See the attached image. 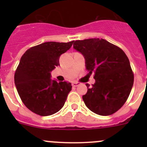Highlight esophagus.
Instances as JSON below:
<instances>
[{
	"mask_svg": "<svg viewBox=\"0 0 147 147\" xmlns=\"http://www.w3.org/2000/svg\"><path fill=\"white\" fill-rule=\"evenodd\" d=\"M72 87H78V86H79L80 84V82H72Z\"/></svg>",
	"mask_w": 147,
	"mask_h": 147,
	"instance_id": "34e87169",
	"label": "esophagus"
}]
</instances>
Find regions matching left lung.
I'll return each instance as SVG.
<instances>
[{
	"instance_id": "8db88e82",
	"label": "left lung",
	"mask_w": 147,
	"mask_h": 147,
	"mask_svg": "<svg viewBox=\"0 0 147 147\" xmlns=\"http://www.w3.org/2000/svg\"><path fill=\"white\" fill-rule=\"evenodd\" d=\"M73 47L85 59L86 68L94 72L95 83L82 96L89 109L102 116L115 113L128 99L134 84L129 60L118 46L100 38L75 40Z\"/></svg>"
}]
</instances>
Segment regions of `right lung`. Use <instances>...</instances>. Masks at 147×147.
Instances as JSON below:
<instances>
[{
    "mask_svg": "<svg viewBox=\"0 0 147 147\" xmlns=\"http://www.w3.org/2000/svg\"><path fill=\"white\" fill-rule=\"evenodd\" d=\"M73 42H44L29 48L21 57L15 72V84L22 102L31 112L49 116L64 106L71 83L52 80L50 72L60 65V56Z\"/></svg>",
    "mask_w": 147,
    "mask_h": 147,
    "instance_id": "obj_1",
    "label": "right lung"
}]
</instances>
